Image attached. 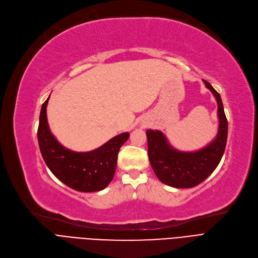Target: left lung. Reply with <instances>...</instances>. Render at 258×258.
Here are the masks:
<instances>
[{
	"label": "left lung",
	"mask_w": 258,
	"mask_h": 258,
	"mask_svg": "<svg viewBox=\"0 0 258 258\" xmlns=\"http://www.w3.org/2000/svg\"><path fill=\"white\" fill-rule=\"evenodd\" d=\"M203 81L218 102L219 129L213 142L198 151L182 152L174 149L161 131L149 129L146 132L152 169L162 183L172 187L190 188L203 182L216 170L226 148L228 122L221 96L207 81Z\"/></svg>",
	"instance_id": "8db88e82"
}]
</instances>
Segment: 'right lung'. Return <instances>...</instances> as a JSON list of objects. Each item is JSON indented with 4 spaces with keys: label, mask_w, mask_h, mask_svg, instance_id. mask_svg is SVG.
Returning <instances> with one entry per match:
<instances>
[{
    "label": "right lung",
    "mask_w": 258,
    "mask_h": 258,
    "mask_svg": "<svg viewBox=\"0 0 258 258\" xmlns=\"http://www.w3.org/2000/svg\"><path fill=\"white\" fill-rule=\"evenodd\" d=\"M49 99L41 106L37 131L45 164L61 182L73 189L84 192L104 189L114 176L117 153L129 139V133H120L94 151L74 152L60 145L50 131L47 118Z\"/></svg>",
    "instance_id": "right-lung-1"
}]
</instances>
